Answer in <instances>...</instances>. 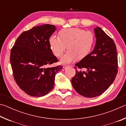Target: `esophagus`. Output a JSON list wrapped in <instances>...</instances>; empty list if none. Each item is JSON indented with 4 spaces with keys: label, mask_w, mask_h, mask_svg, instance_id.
Listing matches in <instances>:
<instances>
[{
    "label": "esophagus",
    "mask_w": 126,
    "mask_h": 126,
    "mask_svg": "<svg viewBox=\"0 0 126 126\" xmlns=\"http://www.w3.org/2000/svg\"><path fill=\"white\" fill-rule=\"evenodd\" d=\"M68 67V66H63L62 68V71H65V70L67 69Z\"/></svg>",
    "instance_id": "1"
}]
</instances>
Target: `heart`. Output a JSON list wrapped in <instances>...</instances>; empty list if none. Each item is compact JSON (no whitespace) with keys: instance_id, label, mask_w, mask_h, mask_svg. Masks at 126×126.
<instances>
[{"instance_id":"heart-1","label":"heart","mask_w":126,"mask_h":126,"mask_svg":"<svg viewBox=\"0 0 126 126\" xmlns=\"http://www.w3.org/2000/svg\"><path fill=\"white\" fill-rule=\"evenodd\" d=\"M59 34V37L51 35L49 43L52 52L58 57L63 55L68 46L69 50L61 58V63H71L77 57L84 58L90 52L93 43V35L91 32L72 28L62 29Z\"/></svg>"}]
</instances>
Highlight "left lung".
Returning <instances> with one entry per match:
<instances>
[{
	"instance_id": "obj_1",
	"label": "left lung",
	"mask_w": 126,
	"mask_h": 126,
	"mask_svg": "<svg viewBox=\"0 0 126 126\" xmlns=\"http://www.w3.org/2000/svg\"><path fill=\"white\" fill-rule=\"evenodd\" d=\"M96 38L94 49L75 65L72 86L77 92L87 98L101 95L113 82L118 72L116 46L101 28L94 29ZM81 69H86V71Z\"/></svg>"
}]
</instances>
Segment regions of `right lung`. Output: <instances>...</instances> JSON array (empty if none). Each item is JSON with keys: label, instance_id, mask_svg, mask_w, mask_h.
Returning <instances> with one entry per match:
<instances>
[{"label": "right lung", "instance_id": "1", "mask_svg": "<svg viewBox=\"0 0 126 126\" xmlns=\"http://www.w3.org/2000/svg\"><path fill=\"white\" fill-rule=\"evenodd\" d=\"M56 28L44 24L19 35L10 52L13 76L19 88L31 96L42 97L52 91L55 74L62 67H47L58 62L49 43Z\"/></svg>", "mask_w": 126, "mask_h": 126}]
</instances>
